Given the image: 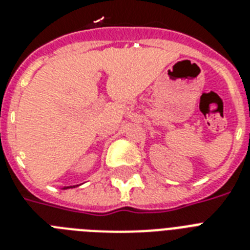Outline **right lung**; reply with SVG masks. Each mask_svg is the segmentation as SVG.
<instances>
[{
    "label": "right lung",
    "instance_id": "obj_1",
    "mask_svg": "<svg viewBox=\"0 0 250 250\" xmlns=\"http://www.w3.org/2000/svg\"><path fill=\"white\" fill-rule=\"evenodd\" d=\"M71 187H75V186H71ZM71 187H67V188H71Z\"/></svg>",
    "mask_w": 250,
    "mask_h": 250
}]
</instances>
